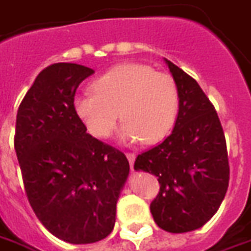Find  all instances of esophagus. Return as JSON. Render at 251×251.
<instances>
[{
    "mask_svg": "<svg viewBox=\"0 0 251 251\" xmlns=\"http://www.w3.org/2000/svg\"><path fill=\"white\" fill-rule=\"evenodd\" d=\"M126 158L130 163V168H133V163H134V159H136V155L132 154V152H126Z\"/></svg>",
    "mask_w": 251,
    "mask_h": 251,
    "instance_id": "obj_1",
    "label": "esophagus"
}]
</instances>
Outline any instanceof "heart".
<instances>
[{"label": "heart", "instance_id": "heart-1", "mask_svg": "<svg viewBox=\"0 0 251 251\" xmlns=\"http://www.w3.org/2000/svg\"><path fill=\"white\" fill-rule=\"evenodd\" d=\"M74 111L86 130L97 139H107L124 121L119 139L152 144L168 136L180 108L176 81L165 73L140 63L117 66L93 82V89L74 97Z\"/></svg>", "mask_w": 251, "mask_h": 251}]
</instances>
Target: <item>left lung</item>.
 I'll list each match as a JSON object with an SVG mask.
<instances>
[{
    "instance_id": "1",
    "label": "left lung",
    "mask_w": 251,
    "mask_h": 251,
    "mask_svg": "<svg viewBox=\"0 0 251 251\" xmlns=\"http://www.w3.org/2000/svg\"><path fill=\"white\" fill-rule=\"evenodd\" d=\"M177 83L180 108L170 136L140 154L134 170L158 177L150 206L156 226L172 233L195 231L219 210L229 181L226 136L219 115L198 82L165 59Z\"/></svg>"
}]
</instances>
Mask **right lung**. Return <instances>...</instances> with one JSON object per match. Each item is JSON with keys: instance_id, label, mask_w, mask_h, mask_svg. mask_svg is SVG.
I'll use <instances>...</instances> for the list:
<instances>
[{"instance_id": "right-lung-1", "label": "right lung", "mask_w": 251, "mask_h": 251, "mask_svg": "<svg viewBox=\"0 0 251 251\" xmlns=\"http://www.w3.org/2000/svg\"><path fill=\"white\" fill-rule=\"evenodd\" d=\"M93 73L75 63L42 70L16 117L15 151L28 202L49 232L73 245L111 233L129 176L125 154L86 133L74 111L76 88Z\"/></svg>"}]
</instances>
